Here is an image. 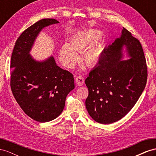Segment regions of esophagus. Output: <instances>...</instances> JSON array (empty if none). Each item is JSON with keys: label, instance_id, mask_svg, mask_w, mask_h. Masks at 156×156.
Wrapping results in <instances>:
<instances>
[{"label": "esophagus", "instance_id": "obj_1", "mask_svg": "<svg viewBox=\"0 0 156 156\" xmlns=\"http://www.w3.org/2000/svg\"><path fill=\"white\" fill-rule=\"evenodd\" d=\"M75 82H76V84L78 86H82L84 83V79L81 76V75H79V76H77L76 77Z\"/></svg>", "mask_w": 156, "mask_h": 156}]
</instances>
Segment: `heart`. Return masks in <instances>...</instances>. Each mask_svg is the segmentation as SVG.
<instances>
[{
	"label": "heart",
	"mask_w": 156,
	"mask_h": 156,
	"mask_svg": "<svg viewBox=\"0 0 156 156\" xmlns=\"http://www.w3.org/2000/svg\"><path fill=\"white\" fill-rule=\"evenodd\" d=\"M100 37V32L95 30L84 32L74 36L70 44L65 43L60 48L59 56L61 62L68 68H73L78 60L77 53H82ZM97 60V56L92 51L87 52L84 56V63L88 67L94 66Z\"/></svg>",
	"instance_id": "1"
}]
</instances>
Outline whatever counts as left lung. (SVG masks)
Masks as SVG:
<instances>
[{"instance_id": "obj_1", "label": "left lung", "mask_w": 156, "mask_h": 156, "mask_svg": "<svg viewBox=\"0 0 156 156\" xmlns=\"http://www.w3.org/2000/svg\"><path fill=\"white\" fill-rule=\"evenodd\" d=\"M130 58L122 60L124 54ZM147 66L140 41L123 28L104 49L98 66L85 80L86 108L92 119L108 124L122 119L139 100L147 81Z\"/></svg>"}]
</instances>
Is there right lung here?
<instances>
[{"mask_svg":"<svg viewBox=\"0 0 156 156\" xmlns=\"http://www.w3.org/2000/svg\"><path fill=\"white\" fill-rule=\"evenodd\" d=\"M58 23L43 19L28 28L17 40L11 57L13 95L25 114L39 122L57 118L75 88L73 75L58 66L53 56L38 61L30 54L42 29Z\"/></svg>","mask_w":156,"mask_h":156,"instance_id":"right-lung-1","label":"right lung"}]
</instances>
